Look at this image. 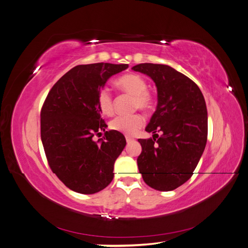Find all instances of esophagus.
Segmentation results:
<instances>
[{"mask_svg": "<svg viewBox=\"0 0 248 248\" xmlns=\"http://www.w3.org/2000/svg\"><path fill=\"white\" fill-rule=\"evenodd\" d=\"M135 140V139L134 138H131V137H126V142H127V143H131L132 141H134Z\"/></svg>", "mask_w": 248, "mask_h": 248, "instance_id": "34e87169", "label": "esophagus"}]
</instances>
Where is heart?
<instances>
[{"mask_svg": "<svg viewBox=\"0 0 248 248\" xmlns=\"http://www.w3.org/2000/svg\"><path fill=\"white\" fill-rule=\"evenodd\" d=\"M116 85L125 93L135 95L134 106L143 110H148L153 106V96L147 92V83L144 78L136 74L124 75L116 81ZM96 105L102 113L109 116L113 111V101L109 90L103 87L96 93ZM144 124V117L140 113L121 114L112 119L109 127L121 134L132 136Z\"/></svg>", "mask_w": 248, "mask_h": 248, "instance_id": "b5f03b06", "label": "heart"}]
</instances>
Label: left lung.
Masks as SVG:
<instances>
[{"instance_id":"1","label":"left lung","mask_w":248,"mask_h":248,"mask_svg":"<svg viewBox=\"0 0 248 248\" xmlns=\"http://www.w3.org/2000/svg\"><path fill=\"white\" fill-rule=\"evenodd\" d=\"M131 69L152 78L158 92L156 109L145 128L153 139L138 140L139 171L149 187L170 191L190 178L204 152L206 103L197 84L170 66L143 63Z\"/></svg>"}]
</instances>
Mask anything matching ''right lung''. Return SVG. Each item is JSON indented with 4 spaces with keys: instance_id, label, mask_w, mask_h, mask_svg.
<instances>
[{
    "instance_id": "add662e5",
    "label": "right lung",
    "mask_w": 248,
    "mask_h": 248,
    "mask_svg": "<svg viewBox=\"0 0 248 248\" xmlns=\"http://www.w3.org/2000/svg\"><path fill=\"white\" fill-rule=\"evenodd\" d=\"M127 64L78 65L54 84L41 110V140L52 172L72 191L92 195L111 182L113 165L126 145L119 131H106L96 93ZM105 131L98 142L94 134Z\"/></svg>"
}]
</instances>
